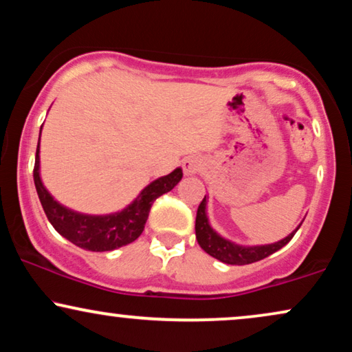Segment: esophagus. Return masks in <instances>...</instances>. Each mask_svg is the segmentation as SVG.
Wrapping results in <instances>:
<instances>
[{"instance_id":"obj_1","label":"esophagus","mask_w":352,"mask_h":352,"mask_svg":"<svg viewBox=\"0 0 352 352\" xmlns=\"http://www.w3.org/2000/svg\"><path fill=\"white\" fill-rule=\"evenodd\" d=\"M203 167H204L203 159L198 157V155H190V157H186L184 161L185 175H197L199 170H203Z\"/></svg>"}]
</instances>
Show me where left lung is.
I'll return each mask as SVG.
<instances>
[{"instance_id": "obj_1", "label": "left lung", "mask_w": 352, "mask_h": 352, "mask_svg": "<svg viewBox=\"0 0 352 352\" xmlns=\"http://www.w3.org/2000/svg\"><path fill=\"white\" fill-rule=\"evenodd\" d=\"M206 197L199 203L197 211V222H195V232H197V240L199 247L203 248L208 255L214 256L216 260L222 261L228 265H250L255 261L263 260V258L273 255L279 248H283L286 243L294 237V234L299 230L297 228L294 232H291L287 237L274 243H268V245H253V247H243L237 245V243L230 242V240L221 237L214 229L209 226L208 216H206ZM302 224V222H300Z\"/></svg>"}]
</instances>
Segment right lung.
Instances as JSON below:
<instances>
[{"instance_id": "add662e5", "label": "right lung", "mask_w": 352, "mask_h": 352, "mask_svg": "<svg viewBox=\"0 0 352 352\" xmlns=\"http://www.w3.org/2000/svg\"><path fill=\"white\" fill-rule=\"evenodd\" d=\"M42 133V128H40ZM38 146L35 153L34 184L43 211L55 230L71 243L91 252H110L120 248L135 240L143 234L146 221H148L151 206L161 195L170 191L182 180V168H175L166 177L154 180L141 191L140 197L123 211L105 216L81 214L73 209L65 208L48 193L40 179V157Z\"/></svg>"}]
</instances>
